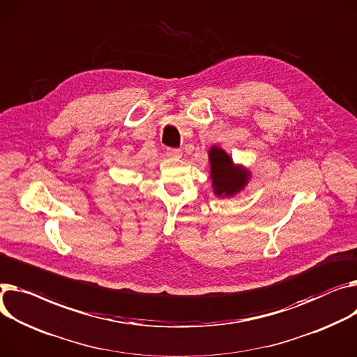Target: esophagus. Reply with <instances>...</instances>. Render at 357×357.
<instances>
[{
    "label": "esophagus",
    "mask_w": 357,
    "mask_h": 357,
    "mask_svg": "<svg viewBox=\"0 0 357 357\" xmlns=\"http://www.w3.org/2000/svg\"><path fill=\"white\" fill-rule=\"evenodd\" d=\"M166 155H168L169 158H181L182 156V151L181 149H176V148H168L166 149Z\"/></svg>",
    "instance_id": "1"
}]
</instances>
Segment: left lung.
I'll list each match as a JSON object with an SVG mask.
<instances>
[{
  "label": "left lung",
  "mask_w": 357,
  "mask_h": 357,
  "mask_svg": "<svg viewBox=\"0 0 357 357\" xmlns=\"http://www.w3.org/2000/svg\"><path fill=\"white\" fill-rule=\"evenodd\" d=\"M208 156L213 194L221 198H228L243 191L250 179L248 169L241 165H234L229 155L218 146H212Z\"/></svg>",
  "instance_id": "left-lung-1"
}]
</instances>
